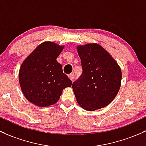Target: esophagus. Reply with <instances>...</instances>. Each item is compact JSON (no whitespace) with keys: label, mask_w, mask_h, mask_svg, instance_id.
I'll return each mask as SVG.
<instances>
[{"label":"esophagus","mask_w":146,"mask_h":146,"mask_svg":"<svg viewBox=\"0 0 146 146\" xmlns=\"http://www.w3.org/2000/svg\"><path fill=\"white\" fill-rule=\"evenodd\" d=\"M68 77L70 78V80L73 81L74 80V75L73 74H70L68 75Z\"/></svg>","instance_id":"34e87169"}]
</instances>
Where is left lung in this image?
<instances>
[{"instance_id":"8db88e82","label":"left lung","mask_w":146,"mask_h":146,"mask_svg":"<svg viewBox=\"0 0 146 146\" xmlns=\"http://www.w3.org/2000/svg\"><path fill=\"white\" fill-rule=\"evenodd\" d=\"M83 72L74 82L76 101L87 111L106 107L115 99L121 86V70L112 55L98 43L76 46Z\"/></svg>"}]
</instances>
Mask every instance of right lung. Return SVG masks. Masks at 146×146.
<instances>
[{
	"label": "right lung",
	"mask_w": 146,
	"mask_h": 146,
	"mask_svg": "<svg viewBox=\"0 0 146 146\" xmlns=\"http://www.w3.org/2000/svg\"><path fill=\"white\" fill-rule=\"evenodd\" d=\"M64 47L55 42H43L22 63L19 85L30 103L41 108L52 106L59 100L62 90L72 85L57 61Z\"/></svg>",
	"instance_id": "add662e5"
}]
</instances>
